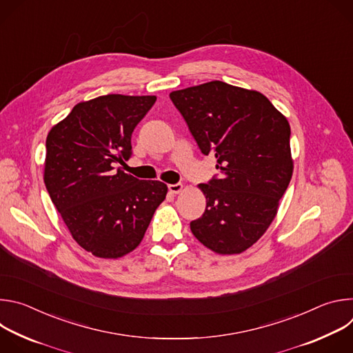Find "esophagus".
I'll return each instance as SVG.
<instances>
[{"label":"esophagus","mask_w":353,"mask_h":353,"mask_svg":"<svg viewBox=\"0 0 353 353\" xmlns=\"http://www.w3.org/2000/svg\"><path fill=\"white\" fill-rule=\"evenodd\" d=\"M183 184H169V191L172 192V194H179V192H181L183 191Z\"/></svg>","instance_id":"esophagus-1"}]
</instances>
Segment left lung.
Returning a JSON list of instances; mask_svg holds the SVG:
<instances>
[{
  "label": "left lung",
  "mask_w": 353,
  "mask_h": 353,
  "mask_svg": "<svg viewBox=\"0 0 353 353\" xmlns=\"http://www.w3.org/2000/svg\"><path fill=\"white\" fill-rule=\"evenodd\" d=\"M170 99L222 173L198 184L207 208L191 232L216 254H240L267 232L292 179L289 123L263 93L222 81L174 90Z\"/></svg>",
  "instance_id": "left-lung-1"
}]
</instances>
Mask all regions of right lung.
Returning a JSON list of instances; mask_svg holds the SVG:
<instances>
[{"mask_svg":"<svg viewBox=\"0 0 353 353\" xmlns=\"http://www.w3.org/2000/svg\"><path fill=\"white\" fill-rule=\"evenodd\" d=\"M157 96L105 94L81 102L50 130L44 184L72 239L92 256L121 259L135 250L168 185L116 169L131 155V135Z\"/></svg>","mask_w":353,"mask_h":353,"instance_id":"1","label":"right lung"}]
</instances>
